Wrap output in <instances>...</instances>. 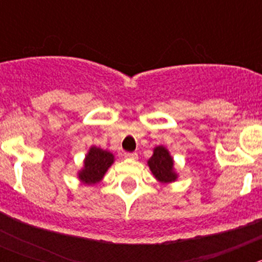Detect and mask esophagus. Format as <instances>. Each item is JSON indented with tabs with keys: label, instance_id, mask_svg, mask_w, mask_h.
I'll return each instance as SVG.
<instances>
[{
	"label": "esophagus",
	"instance_id": "1",
	"mask_svg": "<svg viewBox=\"0 0 262 262\" xmlns=\"http://www.w3.org/2000/svg\"><path fill=\"white\" fill-rule=\"evenodd\" d=\"M124 157L128 158V160H137L138 158V155L136 152H126L124 153Z\"/></svg>",
	"mask_w": 262,
	"mask_h": 262
}]
</instances>
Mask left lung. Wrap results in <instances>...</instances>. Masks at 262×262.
<instances>
[{"label": "left lung", "instance_id": "obj_1", "mask_svg": "<svg viewBox=\"0 0 262 262\" xmlns=\"http://www.w3.org/2000/svg\"><path fill=\"white\" fill-rule=\"evenodd\" d=\"M148 166L155 175V178L161 182H172L178 179L173 171V160L165 147H156L153 156L148 160Z\"/></svg>", "mask_w": 262, "mask_h": 262}]
</instances>
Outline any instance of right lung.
I'll return each mask as SVG.
<instances>
[{"mask_svg":"<svg viewBox=\"0 0 262 262\" xmlns=\"http://www.w3.org/2000/svg\"><path fill=\"white\" fill-rule=\"evenodd\" d=\"M113 162H114L113 153L101 148L91 147L84 158V167L80 171L78 178L87 185L96 184L104 178L105 172L113 165Z\"/></svg>","mask_w":262,"mask_h":262,"instance_id":"add662e5","label":"right lung"}]
</instances>
